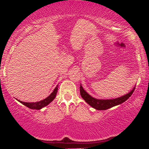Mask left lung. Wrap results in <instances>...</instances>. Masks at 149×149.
<instances>
[{
  "label": "left lung",
  "mask_w": 149,
  "mask_h": 149,
  "mask_svg": "<svg viewBox=\"0 0 149 149\" xmlns=\"http://www.w3.org/2000/svg\"><path fill=\"white\" fill-rule=\"evenodd\" d=\"M134 89L135 87L133 88V89L130 92H128L126 95H124L123 96L119 97L118 98L115 99H111V100H100V99H97L92 97L91 95H89L88 92L85 91L83 87L81 86V85L80 86V92L82 98L90 107L97 109V110H107L108 109L116 107V106L119 105V104H121L122 103H123L124 102H125L132 95Z\"/></svg>",
  "instance_id": "1"
}]
</instances>
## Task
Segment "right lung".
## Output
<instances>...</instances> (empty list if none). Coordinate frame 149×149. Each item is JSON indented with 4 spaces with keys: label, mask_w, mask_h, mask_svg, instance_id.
Returning <instances> with one entry per match:
<instances>
[{
    "label": "right lung",
    "mask_w": 149,
    "mask_h": 149,
    "mask_svg": "<svg viewBox=\"0 0 149 149\" xmlns=\"http://www.w3.org/2000/svg\"><path fill=\"white\" fill-rule=\"evenodd\" d=\"M58 90V85L56 86V88L54 89L53 92L50 95H49L47 98L44 99L43 100L40 101V102H22V101L18 100V102H19L20 103L29 108L31 109H36V110H39V109H41L42 108L46 107L48 104L52 102L54 99L56 97V95H57V92Z\"/></svg>",
    "instance_id": "obj_1"
}]
</instances>
